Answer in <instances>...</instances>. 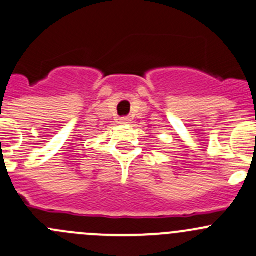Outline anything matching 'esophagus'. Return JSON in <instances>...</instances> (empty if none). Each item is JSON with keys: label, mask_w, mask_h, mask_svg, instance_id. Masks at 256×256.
Listing matches in <instances>:
<instances>
[{"label": "esophagus", "mask_w": 256, "mask_h": 256, "mask_svg": "<svg viewBox=\"0 0 256 256\" xmlns=\"http://www.w3.org/2000/svg\"><path fill=\"white\" fill-rule=\"evenodd\" d=\"M118 122L122 124V125H126V124H130L131 122V118H121Z\"/></svg>", "instance_id": "obj_1"}]
</instances>
